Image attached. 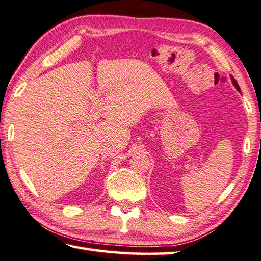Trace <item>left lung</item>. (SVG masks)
I'll use <instances>...</instances> for the list:
<instances>
[{"label":"left lung","instance_id":"left-lung-1","mask_svg":"<svg viewBox=\"0 0 261 261\" xmlns=\"http://www.w3.org/2000/svg\"><path fill=\"white\" fill-rule=\"evenodd\" d=\"M231 81H233V84L235 85V88L236 89H238L239 90V91H241V90H240V87H239V84H238V82H236V80L233 77V79H231Z\"/></svg>","mask_w":261,"mask_h":261}]
</instances>
